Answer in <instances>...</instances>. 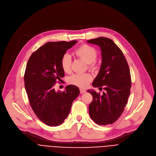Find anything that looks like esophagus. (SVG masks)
Masks as SVG:
<instances>
[{
  "label": "esophagus",
  "instance_id": "34e87169",
  "mask_svg": "<svg viewBox=\"0 0 156 156\" xmlns=\"http://www.w3.org/2000/svg\"><path fill=\"white\" fill-rule=\"evenodd\" d=\"M80 93H81V94H83V93H86V90H84V89H80Z\"/></svg>",
  "mask_w": 156,
  "mask_h": 156
}]
</instances>
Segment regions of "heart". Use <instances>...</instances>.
<instances>
[{
  "label": "heart",
  "instance_id": "obj_1",
  "mask_svg": "<svg viewBox=\"0 0 156 156\" xmlns=\"http://www.w3.org/2000/svg\"><path fill=\"white\" fill-rule=\"evenodd\" d=\"M75 53L78 58L88 64L90 68L92 69H96L97 65L94 61L97 57L98 52L96 48L90 45L84 44L78 48ZM61 65L64 72L67 73L70 72L72 58L69 55L65 53L63 55L61 60ZM91 79L92 77L89 73L75 74L69 78L68 81L70 83L77 87L84 88L88 86Z\"/></svg>",
  "mask_w": 156,
  "mask_h": 156
}]
</instances>
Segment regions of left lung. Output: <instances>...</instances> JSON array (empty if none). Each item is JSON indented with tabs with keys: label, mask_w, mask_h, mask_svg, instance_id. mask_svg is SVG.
Wrapping results in <instances>:
<instances>
[{
	"label": "left lung",
	"mask_w": 156,
	"mask_h": 156,
	"mask_svg": "<svg viewBox=\"0 0 156 156\" xmlns=\"http://www.w3.org/2000/svg\"><path fill=\"white\" fill-rule=\"evenodd\" d=\"M87 42L100 48L102 62L92 85L105 90L101 95L94 90L87 91L93 96L89 114L97 124H111L120 117L127 103L131 87L130 70L123 53L112 40L98 37Z\"/></svg>",
	"instance_id": "1"
}]
</instances>
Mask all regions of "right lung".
<instances>
[{"instance_id":"obj_1","label":"right lung","mask_w":156,"mask_h":156,"mask_svg":"<svg viewBox=\"0 0 156 156\" xmlns=\"http://www.w3.org/2000/svg\"><path fill=\"white\" fill-rule=\"evenodd\" d=\"M77 42H48L34 52L27 62L24 75L25 90L35 114L48 126L62 124L80 94L75 85L67 86L63 92L54 88L56 80L65 76L62 57Z\"/></svg>"}]
</instances>
